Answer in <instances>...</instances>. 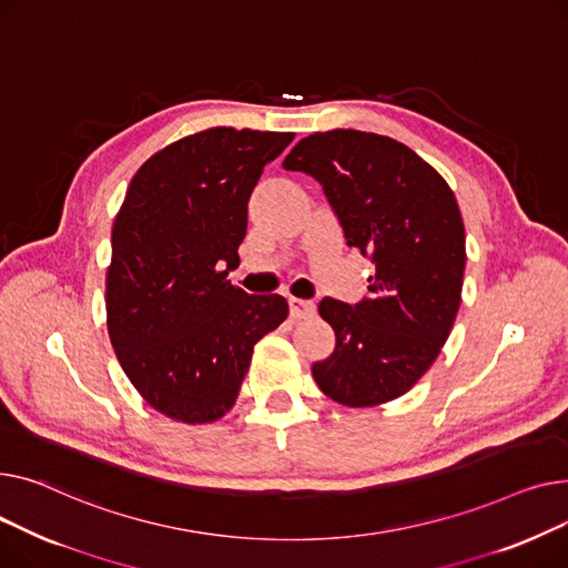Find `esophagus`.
I'll return each instance as SVG.
<instances>
[{
	"mask_svg": "<svg viewBox=\"0 0 568 568\" xmlns=\"http://www.w3.org/2000/svg\"><path fill=\"white\" fill-rule=\"evenodd\" d=\"M288 310L293 318H310L316 312V303L314 300H300V297H291L288 300Z\"/></svg>",
	"mask_w": 568,
	"mask_h": 568,
	"instance_id": "34e87169",
	"label": "esophagus"
}]
</instances>
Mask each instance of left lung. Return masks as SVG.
Listing matches in <instances>:
<instances>
[{"instance_id": "obj_1", "label": "left lung", "mask_w": 568, "mask_h": 568, "mask_svg": "<svg viewBox=\"0 0 568 568\" xmlns=\"http://www.w3.org/2000/svg\"><path fill=\"white\" fill-rule=\"evenodd\" d=\"M282 166L318 181L346 245L376 265L359 303L321 300L337 342L314 362V381L351 408L392 402L436 362L460 305L465 231L454 192L406 144L359 130L300 140Z\"/></svg>"}]
</instances>
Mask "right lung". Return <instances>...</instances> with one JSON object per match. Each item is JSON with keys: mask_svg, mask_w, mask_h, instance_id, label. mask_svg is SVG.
<instances>
[{"mask_svg": "<svg viewBox=\"0 0 568 568\" xmlns=\"http://www.w3.org/2000/svg\"><path fill=\"white\" fill-rule=\"evenodd\" d=\"M293 132L211 128L149 158L112 229L108 327L130 383L162 415L206 424L236 404L254 344L288 314L250 295L239 265L247 204Z\"/></svg>", "mask_w": 568, "mask_h": 568, "instance_id": "1", "label": "right lung"}]
</instances>
